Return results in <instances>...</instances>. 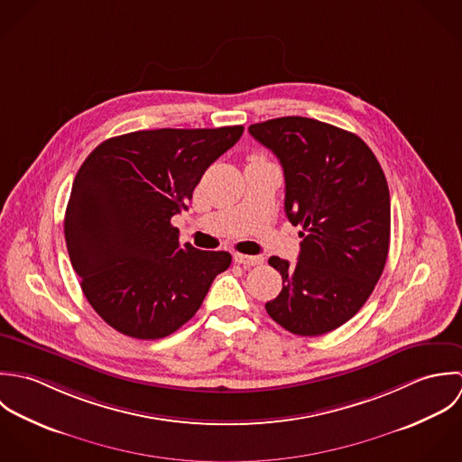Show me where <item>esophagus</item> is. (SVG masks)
Listing matches in <instances>:
<instances>
[{"mask_svg": "<svg viewBox=\"0 0 462 462\" xmlns=\"http://www.w3.org/2000/svg\"><path fill=\"white\" fill-rule=\"evenodd\" d=\"M234 261L241 266H259L264 263V257L261 255H245V254H234Z\"/></svg>", "mask_w": 462, "mask_h": 462, "instance_id": "1", "label": "esophagus"}]
</instances>
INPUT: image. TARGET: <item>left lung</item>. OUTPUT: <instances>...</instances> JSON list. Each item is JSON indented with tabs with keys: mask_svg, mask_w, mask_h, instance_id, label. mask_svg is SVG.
<instances>
[{
	"mask_svg": "<svg viewBox=\"0 0 462 462\" xmlns=\"http://www.w3.org/2000/svg\"><path fill=\"white\" fill-rule=\"evenodd\" d=\"M277 155L285 179V214L301 226L296 266L272 257L282 291L268 314L296 336L336 330L366 303L383 272L391 201L383 171L356 134L310 117L250 125Z\"/></svg>",
	"mask_w": 462,
	"mask_h": 462,
	"instance_id": "obj_1",
	"label": "left lung"
}]
</instances>
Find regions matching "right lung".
Returning <instances> with one entry per match:
<instances>
[{
  "label": "right lung",
  "mask_w": 462,
  "mask_h": 462,
  "mask_svg": "<svg viewBox=\"0 0 462 462\" xmlns=\"http://www.w3.org/2000/svg\"><path fill=\"white\" fill-rule=\"evenodd\" d=\"M245 128L139 130L103 141L80 166L64 234L94 310L117 332L161 339L187 323L228 252L179 243L171 217L187 210L207 168Z\"/></svg>",
  "instance_id": "right-lung-1"
}]
</instances>
